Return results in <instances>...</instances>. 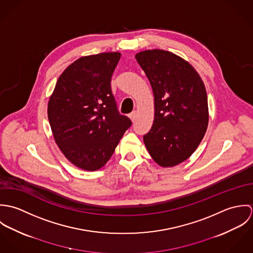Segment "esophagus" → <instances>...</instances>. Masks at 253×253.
<instances>
[{
    "label": "esophagus",
    "mask_w": 253,
    "mask_h": 253,
    "mask_svg": "<svg viewBox=\"0 0 253 253\" xmlns=\"http://www.w3.org/2000/svg\"><path fill=\"white\" fill-rule=\"evenodd\" d=\"M128 118L131 120V122H134L135 118H136V112H131L129 115H128Z\"/></svg>",
    "instance_id": "esophagus-1"
}]
</instances>
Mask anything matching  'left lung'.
Here are the masks:
<instances>
[{"mask_svg": "<svg viewBox=\"0 0 253 253\" xmlns=\"http://www.w3.org/2000/svg\"><path fill=\"white\" fill-rule=\"evenodd\" d=\"M154 94V123L143 136L152 159L163 168L186 161L203 140L209 126L205 84L180 56L164 49L135 54Z\"/></svg>", "mask_w": 253, "mask_h": 253, "instance_id": "1", "label": "left lung"}]
</instances>
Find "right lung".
<instances>
[{
  "label": "right lung",
  "mask_w": 253,
  "mask_h": 253,
  "mask_svg": "<svg viewBox=\"0 0 253 253\" xmlns=\"http://www.w3.org/2000/svg\"><path fill=\"white\" fill-rule=\"evenodd\" d=\"M121 52L82 56L59 76L47 104L55 143L77 168L95 171L112 157L131 126L119 114L111 79Z\"/></svg>",
  "instance_id": "1"
}]
</instances>
